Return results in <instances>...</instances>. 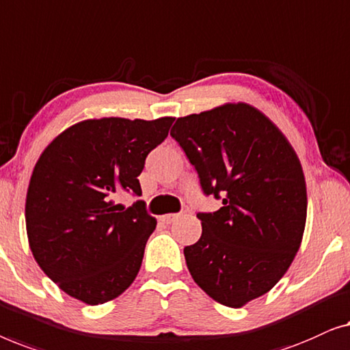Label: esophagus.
<instances>
[{
	"instance_id": "obj_1",
	"label": "esophagus",
	"mask_w": 350,
	"mask_h": 350,
	"mask_svg": "<svg viewBox=\"0 0 350 350\" xmlns=\"http://www.w3.org/2000/svg\"><path fill=\"white\" fill-rule=\"evenodd\" d=\"M179 217V214H165V215H161V222H165V224H173L174 220Z\"/></svg>"
}]
</instances>
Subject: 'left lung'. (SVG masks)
Masks as SVG:
<instances>
[{"label": "left lung", "instance_id": "obj_1", "mask_svg": "<svg viewBox=\"0 0 350 350\" xmlns=\"http://www.w3.org/2000/svg\"><path fill=\"white\" fill-rule=\"evenodd\" d=\"M171 136L224 204L198 214L203 233L184 249L187 268L214 301L243 308L279 282L301 245L308 195L297 152L247 103L180 117Z\"/></svg>", "mask_w": 350, "mask_h": 350}]
</instances>
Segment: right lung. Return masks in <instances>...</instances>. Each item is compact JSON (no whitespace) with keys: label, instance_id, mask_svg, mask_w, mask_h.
<instances>
[{"label":"right lung","instance_id":"1","mask_svg":"<svg viewBox=\"0 0 350 350\" xmlns=\"http://www.w3.org/2000/svg\"><path fill=\"white\" fill-rule=\"evenodd\" d=\"M173 122L82 120L39 157L25 201L28 244L39 268L70 297L90 306L107 303L139 273L157 220L142 201L125 209L111 198L120 190L141 196L146 157Z\"/></svg>","mask_w":350,"mask_h":350}]
</instances>
